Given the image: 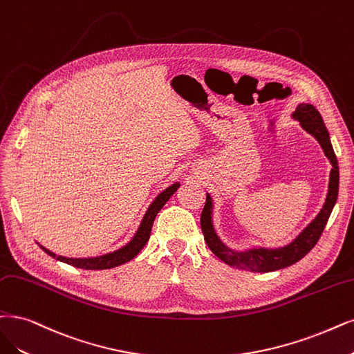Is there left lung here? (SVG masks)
Masks as SVG:
<instances>
[{"instance_id": "1", "label": "left lung", "mask_w": 354, "mask_h": 354, "mask_svg": "<svg viewBox=\"0 0 354 354\" xmlns=\"http://www.w3.org/2000/svg\"><path fill=\"white\" fill-rule=\"evenodd\" d=\"M292 118L295 121H299V125L319 142L324 154L333 166L330 172L328 191H326L325 203L322 204V208L315 216V218L309 221L306 227L300 230L292 242L279 248L251 246L248 248V250L236 251L229 248L217 234L214 226V200L212 197V194L207 192V201L201 214V229L204 233V239L208 248L212 250V252L227 266L252 272H270L297 263V261L302 259L318 242L337 203L339 184L338 162L333 149L330 133L324 124L321 113L313 104L299 103L296 109L292 112Z\"/></svg>"}]
</instances>
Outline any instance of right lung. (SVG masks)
<instances>
[{"mask_svg":"<svg viewBox=\"0 0 354 354\" xmlns=\"http://www.w3.org/2000/svg\"><path fill=\"white\" fill-rule=\"evenodd\" d=\"M179 187H180L179 182H174V184H170L167 188H165L159 195H157V197L149 205L146 213H144L136 233L133 234V238H131L125 245L118 248V250H115L112 252H106V254L96 255V257H87V258H68V257L57 255L55 252L49 251L48 248L42 246L39 242H37V245L41 246L42 250L52 258H57L58 261H61V263L70 264L77 268L108 270V268L122 266V264L128 263V261L133 259L142 250L144 245L147 243V241L150 239V232H151L157 213L160 212V208L166 204V201H169V198L172 197Z\"/></svg>","mask_w":354,"mask_h":354,"instance_id":"right-lung-1","label":"right lung"}]
</instances>
